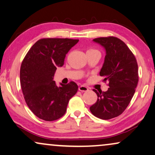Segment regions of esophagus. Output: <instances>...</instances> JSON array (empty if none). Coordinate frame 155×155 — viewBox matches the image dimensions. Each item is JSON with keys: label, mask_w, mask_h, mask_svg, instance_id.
Listing matches in <instances>:
<instances>
[{"label": "esophagus", "mask_w": 155, "mask_h": 155, "mask_svg": "<svg viewBox=\"0 0 155 155\" xmlns=\"http://www.w3.org/2000/svg\"><path fill=\"white\" fill-rule=\"evenodd\" d=\"M79 90L81 91V92H87L89 90V89L87 87L84 86V85H81L79 87Z\"/></svg>", "instance_id": "obj_1"}]
</instances>
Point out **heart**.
Masks as SVG:
<instances>
[{
  "label": "heart",
  "instance_id": "heart-1",
  "mask_svg": "<svg viewBox=\"0 0 155 155\" xmlns=\"http://www.w3.org/2000/svg\"><path fill=\"white\" fill-rule=\"evenodd\" d=\"M90 50H93V49H90Z\"/></svg>",
  "mask_w": 155,
  "mask_h": 155
}]
</instances>
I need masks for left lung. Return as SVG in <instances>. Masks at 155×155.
<instances>
[{
    "instance_id": "left-lung-1",
    "label": "left lung",
    "mask_w": 155,
    "mask_h": 155,
    "mask_svg": "<svg viewBox=\"0 0 155 155\" xmlns=\"http://www.w3.org/2000/svg\"><path fill=\"white\" fill-rule=\"evenodd\" d=\"M93 41L106 51L99 75L109 82V88L107 92L93 90L98 98L90 109L97 118L111 119L120 115L130 102L138 82V67L132 51L120 39L99 37Z\"/></svg>"
}]
</instances>
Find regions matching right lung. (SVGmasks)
I'll list each match as a JSON object with an SVG mask.
<instances>
[{
  "label": "right lung",
  "instance_id": "add662e5",
  "mask_svg": "<svg viewBox=\"0 0 155 155\" xmlns=\"http://www.w3.org/2000/svg\"><path fill=\"white\" fill-rule=\"evenodd\" d=\"M78 39L45 38L31 46L20 67V84L25 100L35 116L46 121L64 115L68 104L78 92L74 82L58 87L54 81L57 67L64 64L65 55Z\"/></svg>",
  "mask_w": 155,
  "mask_h": 155
}]
</instances>
